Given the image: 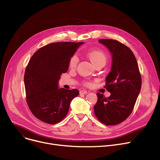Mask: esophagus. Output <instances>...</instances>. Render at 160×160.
I'll list each match as a JSON object with an SVG mask.
<instances>
[{
	"mask_svg": "<svg viewBox=\"0 0 160 160\" xmlns=\"http://www.w3.org/2000/svg\"><path fill=\"white\" fill-rule=\"evenodd\" d=\"M88 93V92L87 91H86V90H81V91H80V95H85V94H87Z\"/></svg>",
	"mask_w": 160,
	"mask_h": 160,
	"instance_id": "obj_1",
	"label": "esophagus"
}]
</instances>
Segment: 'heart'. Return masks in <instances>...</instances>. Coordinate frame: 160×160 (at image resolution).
Segmentation results:
<instances>
[{"label": "heart", "instance_id": "obj_1", "mask_svg": "<svg viewBox=\"0 0 160 160\" xmlns=\"http://www.w3.org/2000/svg\"><path fill=\"white\" fill-rule=\"evenodd\" d=\"M88 57L89 58L90 61L91 63L93 64V65H95L98 63H102L105 64L107 60V57L104 52L102 51H100V50H91V51L89 52L88 54ZM78 62V56L74 54L73 55L69 60V67L71 68H74V67H77V64Z\"/></svg>", "mask_w": 160, "mask_h": 160}]
</instances>
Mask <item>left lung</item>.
Returning a JSON list of instances; mask_svg holds the SVG:
<instances>
[{"instance_id":"1","label":"left lung","mask_w":160,"mask_h":160,"mask_svg":"<svg viewBox=\"0 0 160 160\" xmlns=\"http://www.w3.org/2000/svg\"><path fill=\"white\" fill-rule=\"evenodd\" d=\"M112 56L110 72L106 78V89L111 95L106 98L97 93L94 106L97 119L106 125H116L131 114L141 88V77L136 58L132 50L118 41L101 39Z\"/></svg>"}]
</instances>
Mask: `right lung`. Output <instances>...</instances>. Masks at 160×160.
Masks as SVG:
<instances>
[{
	"label": "right lung",
	"mask_w": 160,
	"mask_h": 160,
	"mask_svg": "<svg viewBox=\"0 0 160 160\" xmlns=\"http://www.w3.org/2000/svg\"><path fill=\"white\" fill-rule=\"evenodd\" d=\"M83 42H57L41 47L33 54L24 72L26 98L31 112L44 122L62 121L71 100L79 95L77 89L59 88L62 74L69 68L70 58Z\"/></svg>",
	"instance_id": "obj_1"
}]
</instances>
